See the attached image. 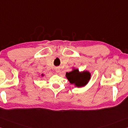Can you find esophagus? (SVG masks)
I'll use <instances>...</instances> for the list:
<instances>
[{"instance_id":"obj_1","label":"esophagus","mask_w":128,"mask_h":128,"mask_svg":"<svg viewBox=\"0 0 128 128\" xmlns=\"http://www.w3.org/2000/svg\"><path fill=\"white\" fill-rule=\"evenodd\" d=\"M60 68H56V72H57V73H58V72H60Z\"/></svg>"}]
</instances>
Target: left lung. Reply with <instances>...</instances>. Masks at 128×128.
Wrapping results in <instances>:
<instances>
[{
	"label": "left lung",
	"instance_id": "obj_1",
	"mask_svg": "<svg viewBox=\"0 0 128 128\" xmlns=\"http://www.w3.org/2000/svg\"><path fill=\"white\" fill-rule=\"evenodd\" d=\"M66 77L71 84L78 88L86 86L91 78V74L88 71L80 72L78 69H73L69 72H66Z\"/></svg>",
	"mask_w": 128,
	"mask_h": 128
}]
</instances>
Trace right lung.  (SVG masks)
Segmentation results:
<instances>
[{"label": "right lung", "mask_w": 128, "mask_h": 128, "mask_svg": "<svg viewBox=\"0 0 128 128\" xmlns=\"http://www.w3.org/2000/svg\"><path fill=\"white\" fill-rule=\"evenodd\" d=\"M41 76H42V77H43L44 76V74H42L41 75Z\"/></svg>", "instance_id": "obj_1"}]
</instances>
